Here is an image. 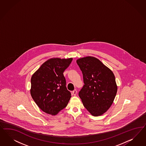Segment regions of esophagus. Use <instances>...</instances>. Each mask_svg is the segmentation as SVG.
<instances>
[{
    "label": "esophagus",
    "instance_id": "34e87169",
    "mask_svg": "<svg viewBox=\"0 0 146 146\" xmlns=\"http://www.w3.org/2000/svg\"><path fill=\"white\" fill-rule=\"evenodd\" d=\"M77 90H74L73 91H72V94H73L74 95V96H76V94H77Z\"/></svg>",
    "mask_w": 146,
    "mask_h": 146
}]
</instances>
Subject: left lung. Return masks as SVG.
Masks as SVG:
<instances>
[{
	"instance_id": "8db88e82",
	"label": "left lung",
	"mask_w": 146,
	"mask_h": 146,
	"mask_svg": "<svg viewBox=\"0 0 146 146\" xmlns=\"http://www.w3.org/2000/svg\"><path fill=\"white\" fill-rule=\"evenodd\" d=\"M76 62L82 72L84 83L79 96L91 115H101L111 107L117 92L114 75L94 57H82Z\"/></svg>"
}]
</instances>
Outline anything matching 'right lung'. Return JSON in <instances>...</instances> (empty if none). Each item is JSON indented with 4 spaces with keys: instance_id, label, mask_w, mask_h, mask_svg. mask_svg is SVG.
Instances as JSON below:
<instances>
[{
    "instance_id": "add662e5",
    "label": "right lung",
    "mask_w": 146,
    "mask_h": 146,
    "mask_svg": "<svg viewBox=\"0 0 146 146\" xmlns=\"http://www.w3.org/2000/svg\"><path fill=\"white\" fill-rule=\"evenodd\" d=\"M72 58H52L44 62L31 77V94L45 113L56 115L65 108L71 98L63 72Z\"/></svg>"
}]
</instances>
